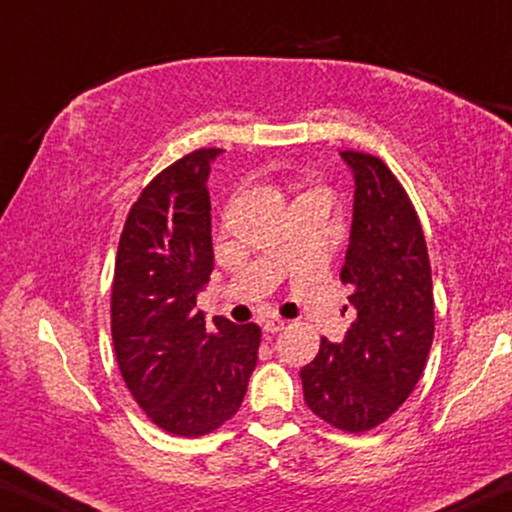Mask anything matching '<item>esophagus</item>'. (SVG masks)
<instances>
[{"mask_svg":"<svg viewBox=\"0 0 512 512\" xmlns=\"http://www.w3.org/2000/svg\"><path fill=\"white\" fill-rule=\"evenodd\" d=\"M285 326H287L285 319L271 317V319H266V322H264V331L266 333H280L282 329H285Z\"/></svg>","mask_w":512,"mask_h":512,"instance_id":"obj_1","label":"esophagus"}]
</instances>
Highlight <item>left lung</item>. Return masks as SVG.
Segmentation results:
<instances>
[{
	"instance_id": "left-lung-1",
	"label": "left lung",
	"mask_w": 512,
	"mask_h": 512,
	"mask_svg": "<svg viewBox=\"0 0 512 512\" xmlns=\"http://www.w3.org/2000/svg\"><path fill=\"white\" fill-rule=\"evenodd\" d=\"M340 156L356 186L340 271L356 319L342 342L322 338L301 381L312 414L358 434L391 418L421 379L434 338V296L423 227L402 183L377 156Z\"/></svg>"
}]
</instances>
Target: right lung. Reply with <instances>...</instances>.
Wrapping results in <instances>:
<instances>
[{"label":"right lung","mask_w":512,"mask_h":512,"mask_svg":"<svg viewBox=\"0 0 512 512\" xmlns=\"http://www.w3.org/2000/svg\"><path fill=\"white\" fill-rule=\"evenodd\" d=\"M220 149L165 167L128 211L112 282V342L128 391L160 430L202 437L239 411L257 365V324L204 322L213 271L207 179Z\"/></svg>","instance_id":"right-lung-1"}]
</instances>
